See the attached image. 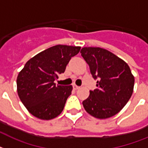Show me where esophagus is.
<instances>
[{
  "instance_id": "esophagus-1",
  "label": "esophagus",
  "mask_w": 148,
  "mask_h": 148,
  "mask_svg": "<svg viewBox=\"0 0 148 148\" xmlns=\"http://www.w3.org/2000/svg\"><path fill=\"white\" fill-rule=\"evenodd\" d=\"M73 86H74V90H78V89L80 88V86H77V85H74Z\"/></svg>"
}]
</instances>
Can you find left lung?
Returning <instances> with one entry per match:
<instances>
[{
    "mask_svg": "<svg viewBox=\"0 0 148 148\" xmlns=\"http://www.w3.org/2000/svg\"><path fill=\"white\" fill-rule=\"evenodd\" d=\"M80 53L97 86L83 101L85 110L100 119L115 116L132 95L134 77L129 66L116 55L99 47H84Z\"/></svg>",
    "mask_w": 148,
    "mask_h": 148,
    "instance_id": "1",
    "label": "left lung"
}]
</instances>
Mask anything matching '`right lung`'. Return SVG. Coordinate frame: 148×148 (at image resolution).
<instances>
[{"label":"right lung","mask_w":148,"mask_h":148,"mask_svg":"<svg viewBox=\"0 0 148 148\" xmlns=\"http://www.w3.org/2000/svg\"><path fill=\"white\" fill-rule=\"evenodd\" d=\"M80 50V46L55 45L26 62L16 79L17 93L32 116L49 120L62 113L72 86L56 85L54 81Z\"/></svg>","instance_id":"obj_1"}]
</instances>
